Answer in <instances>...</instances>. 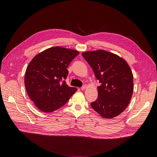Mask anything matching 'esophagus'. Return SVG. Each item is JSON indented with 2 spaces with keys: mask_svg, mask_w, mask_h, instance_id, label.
<instances>
[{
  "mask_svg": "<svg viewBox=\"0 0 157 157\" xmlns=\"http://www.w3.org/2000/svg\"><path fill=\"white\" fill-rule=\"evenodd\" d=\"M86 86L85 85H83V86H82L81 88V90H84L86 88Z\"/></svg>",
  "mask_w": 157,
  "mask_h": 157,
  "instance_id": "esophagus-1",
  "label": "esophagus"
}]
</instances>
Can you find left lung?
<instances>
[{
  "mask_svg": "<svg viewBox=\"0 0 157 157\" xmlns=\"http://www.w3.org/2000/svg\"><path fill=\"white\" fill-rule=\"evenodd\" d=\"M99 81L97 99L91 107L103 118H112L124 111L132 95L133 75L125 60L102 49L82 53Z\"/></svg>",
  "mask_w": 157,
  "mask_h": 157,
  "instance_id": "8db88e82",
  "label": "left lung"
}]
</instances>
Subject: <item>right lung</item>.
Wrapping results in <instances>:
<instances>
[{
  "label": "right lung",
  "instance_id": "right-lung-1",
  "mask_svg": "<svg viewBox=\"0 0 157 157\" xmlns=\"http://www.w3.org/2000/svg\"><path fill=\"white\" fill-rule=\"evenodd\" d=\"M79 52L61 47L48 48L29 63L25 76L27 92L37 108L53 112L66 104L77 88L66 84L67 67Z\"/></svg>",
  "mask_w": 157,
  "mask_h": 157
}]
</instances>
